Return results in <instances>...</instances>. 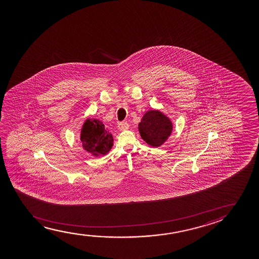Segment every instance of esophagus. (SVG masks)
<instances>
[{"label": "esophagus", "instance_id": "1", "mask_svg": "<svg viewBox=\"0 0 259 259\" xmlns=\"http://www.w3.org/2000/svg\"><path fill=\"white\" fill-rule=\"evenodd\" d=\"M117 127L120 131H124V130H127L129 128V124H128L127 122H120L119 124H117Z\"/></svg>", "mask_w": 259, "mask_h": 259}]
</instances>
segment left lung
<instances>
[{
	"label": "left lung",
	"instance_id": "1",
	"mask_svg": "<svg viewBox=\"0 0 259 259\" xmlns=\"http://www.w3.org/2000/svg\"><path fill=\"white\" fill-rule=\"evenodd\" d=\"M172 123L166 115L158 110L147 111L138 125L142 138L149 145L158 148L170 137Z\"/></svg>",
	"mask_w": 259,
	"mask_h": 259
}]
</instances>
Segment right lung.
<instances>
[{
    "label": "right lung",
    "mask_w": 259,
    "mask_h": 259,
    "mask_svg": "<svg viewBox=\"0 0 259 259\" xmlns=\"http://www.w3.org/2000/svg\"><path fill=\"white\" fill-rule=\"evenodd\" d=\"M82 147L93 156L106 155L113 146V137L102 121L88 118L80 132Z\"/></svg>",
    "instance_id": "1"
}]
</instances>
